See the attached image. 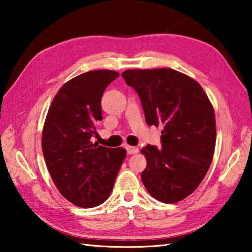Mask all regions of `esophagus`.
I'll return each instance as SVG.
<instances>
[{
  "instance_id": "34e87169",
  "label": "esophagus",
  "mask_w": 252,
  "mask_h": 252,
  "mask_svg": "<svg viewBox=\"0 0 252 252\" xmlns=\"http://www.w3.org/2000/svg\"><path fill=\"white\" fill-rule=\"evenodd\" d=\"M126 151L129 155H135V153L139 152V148L138 147H131V146H126Z\"/></svg>"
}]
</instances>
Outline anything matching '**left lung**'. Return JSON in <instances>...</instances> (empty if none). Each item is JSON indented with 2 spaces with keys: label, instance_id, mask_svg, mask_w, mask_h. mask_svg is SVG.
<instances>
[{
  "label": "left lung",
  "instance_id": "1",
  "mask_svg": "<svg viewBox=\"0 0 252 252\" xmlns=\"http://www.w3.org/2000/svg\"><path fill=\"white\" fill-rule=\"evenodd\" d=\"M122 76L138 93L148 125L163 126L162 147L141 150L147 159L143 185L161 202L181 201L212 162L217 131L211 102L197 81L176 70H126Z\"/></svg>",
  "mask_w": 252,
  "mask_h": 252
}]
</instances>
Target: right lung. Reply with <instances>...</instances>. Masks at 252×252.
Here are the masks:
<instances>
[{"instance_id": "right-lung-1", "label": "right lung", "mask_w": 252, "mask_h": 252, "mask_svg": "<svg viewBox=\"0 0 252 252\" xmlns=\"http://www.w3.org/2000/svg\"><path fill=\"white\" fill-rule=\"evenodd\" d=\"M119 73L85 72L62 85L50 105L42 132V150L55 187L71 203L93 208L113 189L126 150L91 142L102 120L101 99Z\"/></svg>"}]
</instances>
